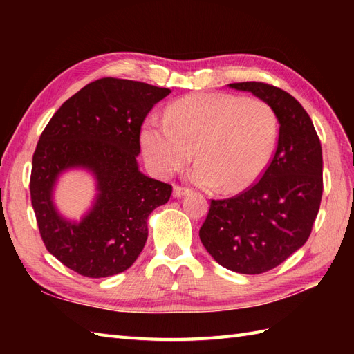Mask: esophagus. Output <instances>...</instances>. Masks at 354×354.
I'll return each instance as SVG.
<instances>
[{
  "mask_svg": "<svg viewBox=\"0 0 354 354\" xmlns=\"http://www.w3.org/2000/svg\"><path fill=\"white\" fill-rule=\"evenodd\" d=\"M187 193H189V189H187V187H181V185L173 187V196H175V198H181Z\"/></svg>",
  "mask_w": 354,
  "mask_h": 354,
  "instance_id": "esophagus-1",
  "label": "esophagus"
}]
</instances>
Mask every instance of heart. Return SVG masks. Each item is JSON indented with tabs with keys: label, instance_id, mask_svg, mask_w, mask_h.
<instances>
[{
	"label": "heart",
	"instance_id": "obj_1",
	"mask_svg": "<svg viewBox=\"0 0 354 354\" xmlns=\"http://www.w3.org/2000/svg\"><path fill=\"white\" fill-rule=\"evenodd\" d=\"M278 138V118L269 103L252 97L199 93L173 102L165 120L150 118L141 129L146 160L169 178L196 155L193 183L237 193L265 171Z\"/></svg>",
	"mask_w": 354,
	"mask_h": 354
}]
</instances>
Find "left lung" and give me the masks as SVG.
I'll return each mask as SVG.
<instances>
[{
    "instance_id": "obj_1",
    "label": "left lung",
    "mask_w": 354,
    "mask_h": 354,
    "mask_svg": "<svg viewBox=\"0 0 354 354\" xmlns=\"http://www.w3.org/2000/svg\"><path fill=\"white\" fill-rule=\"evenodd\" d=\"M230 86L272 106L278 142L257 183L237 196L212 199L199 237L221 266L254 275L281 265L309 239L322 198V150L309 114L289 93L265 82Z\"/></svg>"
}]
</instances>
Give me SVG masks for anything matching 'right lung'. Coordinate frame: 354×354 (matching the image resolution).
<instances>
[{"instance_id":"1","label":"right lung","mask_w":354,"mask_h":354,"mask_svg":"<svg viewBox=\"0 0 354 354\" xmlns=\"http://www.w3.org/2000/svg\"><path fill=\"white\" fill-rule=\"evenodd\" d=\"M170 89L115 77L70 97L45 126L33 153L30 196L48 252L74 272L111 277L133 265L147 240V217L171 185L138 170L145 118ZM85 167L97 179L96 204L80 224L62 220L50 201L57 176Z\"/></svg>"}]
</instances>
